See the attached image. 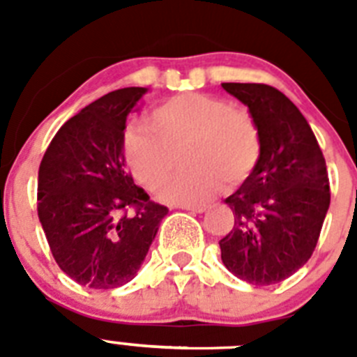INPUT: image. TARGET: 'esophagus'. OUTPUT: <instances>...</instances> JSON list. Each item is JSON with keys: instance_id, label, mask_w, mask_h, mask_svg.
<instances>
[{"instance_id": "obj_1", "label": "esophagus", "mask_w": 357, "mask_h": 357, "mask_svg": "<svg viewBox=\"0 0 357 357\" xmlns=\"http://www.w3.org/2000/svg\"><path fill=\"white\" fill-rule=\"evenodd\" d=\"M181 209L193 211V213H206L209 206H206V204H182Z\"/></svg>"}]
</instances>
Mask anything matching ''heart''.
Segmentation results:
<instances>
[{"mask_svg": "<svg viewBox=\"0 0 357 357\" xmlns=\"http://www.w3.org/2000/svg\"><path fill=\"white\" fill-rule=\"evenodd\" d=\"M148 127H132L123 134V157L144 188H153L169 172L173 151L188 144L189 172L168 176L157 185L155 197L172 204H193L243 182L261 153L259 130L248 112L227 100L200 93L169 98L151 110Z\"/></svg>", "mask_w": 357, "mask_h": 357, "instance_id": "b5f03b06", "label": "heart"}]
</instances>
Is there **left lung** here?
<instances>
[{
    "label": "left lung",
    "mask_w": 357,
    "mask_h": 357,
    "mask_svg": "<svg viewBox=\"0 0 357 357\" xmlns=\"http://www.w3.org/2000/svg\"><path fill=\"white\" fill-rule=\"evenodd\" d=\"M259 130V160L225 198L234 229L220 239L229 272L248 284L272 286L291 277L317 247L331 204L329 176L307 119L295 103L264 84H222Z\"/></svg>",
    "instance_id": "1"
}]
</instances>
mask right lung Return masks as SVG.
Returning a JSON list of instances; mask_svg holds the SVG:
<instances>
[{
  "label": "right lung",
  "instance_id": "right-lung-1",
  "mask_svg": "<svg viewBox=\"0 0 357 357\" xmlns=\"http://www.w3.org/2000/svg\"><path fill=\"white\" fill-rule=\"evenodd\" d=\"M146 89L125 87L89 103L56 132L39 166V220L56 264L91 289L127 284L168 209L134 184L123 157L130 112ZM132 206L135 214H124Z\"/></svg>",
  "mask_w": 357,
  "mask_h": 357
}]
</instances>
